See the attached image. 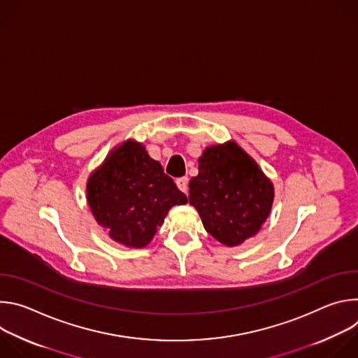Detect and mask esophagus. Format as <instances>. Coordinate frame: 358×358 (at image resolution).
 <instances>
[{
	"label": "esophagus",
	"mask_w": 358,
	"mask_h": 358,
	"mask_svg": "<svg viewBox=\"0 0 358 358\" xmlns=\"http://www.w3.org/2000/svg\"><path fill=\"white\" fill-rule=\"evenodd\" d=\"M176 184H177V187H178L184 194H187V191H188V178H187V177L177 178V180H176Z\"/></svg>",
	"instance_id": "1"
}]
</instances>
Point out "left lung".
Wrapping results in <instances>:
<instances>
[{
	"mask_svg": "<svg viewBox=\"0 0 358 358\" xmlns=\"http://www.w3.org/2000/svg\"><path fill=\"white\" fill-rule=\"evenodd\" d=\"M189 180V206L206 231L227 246H238L259 232L275 198L272 181L234 140L208 145Z\"/></svg>",
	"mask_w": 358,
	"mask_h": 358,
	"instance_id": "8db88e82",
	"label": "left lung"
}]
</instances>
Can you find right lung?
Here are the masks:
<instances>
[{"instance_id":"1","label":"right lung","mask_w":358,"mask_h":358,"mask_svg":"<svg viewBox=\"0 0 358 358\" xmlns=\"http://www.w3.org/2000/svg\"><path fill=\"white\" fill-rule=\"evenodd\" d=\"M86 199L97 224L127 248L148 245L170 208L188 202L162 164L133 138L116 145L90 173Z\"/></svg>"}]
</instances>
